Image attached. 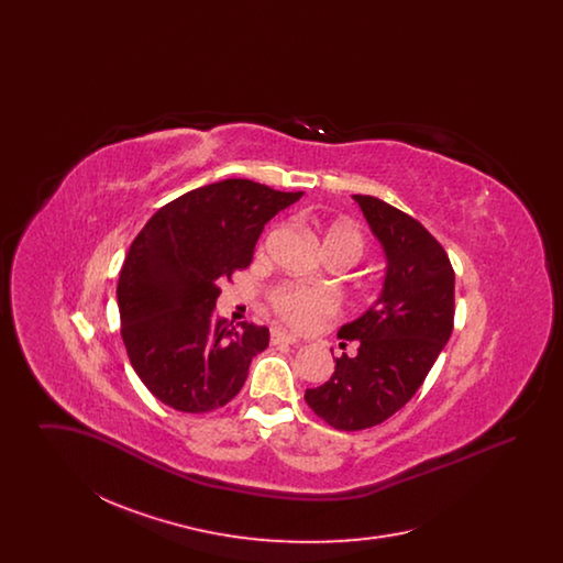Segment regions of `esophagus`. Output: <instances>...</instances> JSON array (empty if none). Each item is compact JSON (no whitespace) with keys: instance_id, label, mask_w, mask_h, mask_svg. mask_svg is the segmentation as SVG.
I'll return each mask as SVG.
<instances>
[{"instance_id":"34e87169","label":"esophagus","mask_w":563,"mask_h":563,"mask_svg":"<svg viewBox=\"0 0 563 563\" xmlns=\"http://www.w3.org/2000/svg\"><path fill=\"white\" fill-rule=\"evenodd\" d=\"M269 340H272V344H297L299 342L294 333H287L285 329H272Z\"/></svg>"}]
</instances>
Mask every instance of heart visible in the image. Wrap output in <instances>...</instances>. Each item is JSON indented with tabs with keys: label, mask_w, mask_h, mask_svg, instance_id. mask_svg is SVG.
Returning a JSON list of instances; mask_svg holds the SVG:
<instances>
[{
	"label": "heart",
	"mask_w": 563,
	"mask_h": 563,
	"mask_svg": "<svg viewBox=\"0 0 563 563\" xmlns=\"http://www.w3.org/2000/svg\"><path fill=\"white\" fill-rule=\"evenodd\" d=\"M319 230L324 251H342L354 262L363 253L361 232L349 221H319L312 219ZM272 306L283 321L294 324L295 329H310L322 319L335 314L338 299L327 289L303 287V285H283L272 294Z\"/></svg>",
	"instance_id": "heart-1"
}]
</instances>
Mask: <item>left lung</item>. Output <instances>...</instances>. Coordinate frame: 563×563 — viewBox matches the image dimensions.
I'll return each mask as SVG.
<instances>
[{
  "instance_id": "1",
  "label": "left lung",
  "mask_w": 563,
  "mask_h": 563,
  "mask_svg": "<svg viewBox=\"0 0 563 563\" xmlns=\"http://www.w3.org/2000/svg\"><path fill=\"white\" fill-rule=\"evenodd\" d=\"M386 260L382 291L338 338L358 352L335 358V372L303 399L329 427L372 429L422 386L454 329V269L443 246L413 217L374 196H352Z\"/></svg>"
}]
</instances>
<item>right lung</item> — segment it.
Here are the masks:
<instances>
[{
    "label": "right lung",
    "mask_w": 563,
    "mask_h": 563,
    "mask_svg": "<svg viewBox=\"0 0 563 563\" xmlns=\"http://www.w3.org/2000/svg\"><path fill=\"white\" fill-rule=\"evenodd\" d=\"M301 196L225 179L168 202L139 232L120 269L118 310L131 365L158 401L205 413L241 393L269 331L219 319V283L251 264L264 225Z\"/></svg>",
    "instance_id": "add662e5"
}]
</instances>
